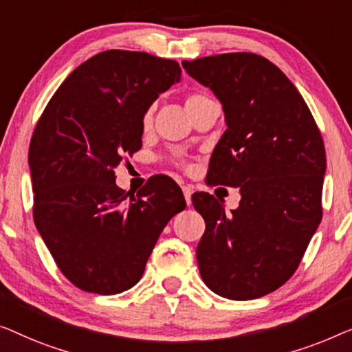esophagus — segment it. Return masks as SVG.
<instances>
[{
    "mask_svg": "<svg viewBox=\"0 0 352 352\" xmlns=\"http://www.w3.org/2000/svg\"><path fill=\"white\" fill-rule=\"evenodd\" d=\"M182 190H183V196H185V201H186V204L190 206V204H191L192 186H190V185H183V186H182Z\"/></svg>",
    "mask_w": 352,
    "mask_h": 352,
    "instance_id": "34e87169",
    "label": "esophagus"
}]
</instances>
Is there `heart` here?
<instances>
[{
	"label": "heart",
	"instance_id": "1",
	"mask_svg": "<svg viewBox=\"0 0 352 352\" xmlns=\"http://www.w3.org/2000/svg\"><path fill=\"white\" fill-rule=\"evenodd\" d=\"M210 102H214V100H212L209 96H206V94H201V92H195V94H190V96L185 98V108H186V111L191 115L192 111L197 110V108L204 107ZM151 121H153V110H148L145 115H143V121H142L143 127H150Z\"/></svg>",
	"mask_w": 352,
	"mask_h": 352
}]
</instances>
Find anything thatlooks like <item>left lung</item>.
Returning <instances> with one entry per match:
<instances>
[{
	"mask_svg": "<svg viewBox=\"0 0 352 352\" xmlns=\"http://www.w3.org/2000/svg\"><path fill=\"white\" fill-rule=\"evenodd\" d=\"M182 65L225 111L228 129L207 183L241 191L231 214L209 192L191 197L206 221L196 249L201 277L225 298H260L290 279L322 219V135L303 97L268 58L230 52Z\"/></svg>",
	"mask_w": 352,
	"mask_h": 352,
	"instance_id": "obj_1",
	"label": "left lung"
}]
</instances>
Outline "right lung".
<instances>
[{
  "label": "right lung",
  "mask_w": 352,
  "mask_h": 352,
  "mask_svg": "<svg viewBox=\"0 0 352 352\" xmlns=\"http://www.w3.org/2000/svg\"><path fill=\"white\" fill-rule=\"evenodd\" d=\"M180 76L175 60L100 52L68 75L34 127V225L78 289L113 295L135 285L167 221L186 207L169 177H151L132 197L115 177L122 155L142 148L143 115Z\"/></svg>",
  "instance_id": "add662e5"
}]
</instances>
